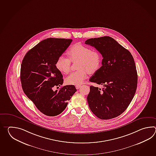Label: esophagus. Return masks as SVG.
<instances>
[{"label":"esophagus","instance_id":"1","mask_svg":"<svg viewBox=\"0 0 156 156\" xmlns=\"http://www.w3.org/2000/svg\"><path fill=\"white\" fill-rule=\"evenodd\" d=\"M80 87H81V85H76V89H79Z\"/></svg>","mask_w":156,"mask_h":156}]
</instances>
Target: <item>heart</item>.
<instances>
[{
    "instance_id": "heart-1",
    "label": "heart",
    "mask_w": 156,
    "mask_h": 156,
    "mask_svg": "<svg viewBox=\"0 0 156 156\" xmlns=\"http://www.w3.org/2000/svg\"><path fill=\"white\" fill-rule=\"evenodd\" d=\"M68 57L61 55L55 63L57 69L62 73H69L71 61L78 60L76 71L71 73L66 78V83L69 85H80L88 76L89 73H94L99 69L101 63V56L99 52L91 50L88 46L77 43L71 47L67 51Z\"/></svg>"
}]
</instances>
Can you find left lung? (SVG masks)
<instances>
[{
    "label": "left lung",
    "mask_w": 156,
    "mask_h": 156,
    "mask_svg": "<svg viewBox=\"0 0 156 156\" xmlns=\"http://www.w3.org/2000/svg\"><path fill=\"white\" fill-rule=\"evenodd\" d=\"M103 57L102 66L89 81L104 86H90L87 97L90 109L101 119H113L126 109L135 95L138 75L132 54L113 38L104 36L86 40Z\"/></svg>",
    "instance_id": "obj_1"
}]
</instances>
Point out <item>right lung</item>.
I'll return each instance as SVG.
<instances>
[{
    "label": "right lung",
    "mask_w": 156,
    "mask_h": 156,
    "mask_svg": "<svg viewBox=\"0 0 156 156\" xmlns=\"http://www.w3.org/2000/svg\"><path fill=\"white\" fill-rule=\"evenodd\" d=\"M71 39L48 38L28 51L20 68V81L24 93L37 108L47 116L59 115L76 91L73 85L53 91L63 84V76L55 63L72 42Z\"/></svg>",
    "instance_id": "obj_1"
}]
</instances>
